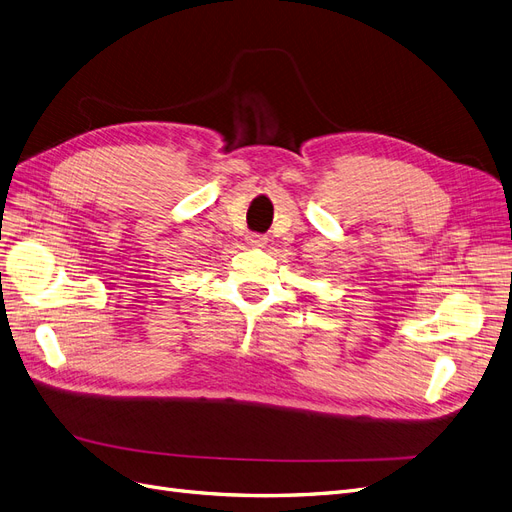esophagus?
I'll return each mask as SVG.
<instances>
[{
	"mask_svg": "<svg viewBox=\"0 0 512 512\" xmlns=\"http://www.w3.org/2000/svg\"><path fill=\"white\" fill-rule=\"evenodd\" d=\"M246 240H249V244H253V246H263V244H266V236H263V234H249V236H246Z\"/></svg>",
	"mask_w": 512,
	"mask_h": 512,
	"instance_id": "obj_1",
	"label": "esophagus"
}]
</instances>
